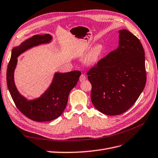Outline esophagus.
<instances>
[{
    "label": "esophagus",
    "mask_w": 158,
    "mask_h": 158,
    "mask_svg": "<svg viewBox=\"0 0 158 158\" xmlns=\"http://www.w3.org/2000/svg\"><path fill=\"white\" fill-rule=\"evenodd\" d=\"M85 79H86V77H85V76L84 74H82L80 76V82H84V81L85 80Z\"/></svg>",
    "instance_id": "obj_1"
}]
</instances>
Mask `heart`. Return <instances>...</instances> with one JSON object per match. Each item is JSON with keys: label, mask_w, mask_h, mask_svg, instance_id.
Returning a JSON list of instances; mask_svg holds the SVG:
<instances>
[{"label": "heart", "mask_w": 158, "mask_h": 158, "mask_svg": "<svg viewBox=\"0 0 158 158\" xmlns=\"http://www.w3.org/2000/svg\"><path fill=\"white\" fill-rule=\"evenodd\" d=\"M104 52V47L98 44L88 52L84 59V63L87 66H94L101 59Z\"/></svg>", "instance_id": "heart-1"}]
</instances>
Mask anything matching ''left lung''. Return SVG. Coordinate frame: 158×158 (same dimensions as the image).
Wrapping results in <instances>:
<instances>
[{
	"mask_svg": "<svg viewBox=\"0 0 158 158\" xmlns=\"http://www.w3.org/2000/svg\"><path fill=\"white\" fill-rule=\"evenodd\" d=\"M118 33V48L88 73L94 107L111 116L130 109L146 82L145 52L140 40L127 30Z\"/></svg>",
	"mask_w": 158,
	"mask_h": 158,
	"instance_id": "8db88e82",
	"label": "left lung"
}]
</instances>
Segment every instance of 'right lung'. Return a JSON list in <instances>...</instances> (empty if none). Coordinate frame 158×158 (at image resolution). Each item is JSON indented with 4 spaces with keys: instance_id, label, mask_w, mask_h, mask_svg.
<instances>
[{
    "instance_id": "right-lung-1",
    "label": "right lung",
    "mask_w": 158,
    "mask_h": 158,
    "mask_svg": "<svg viewBox=\"0 0 158 158\" xmlns=\"http://www.w3.org/2000/svg\"><path fill=\"white\" fill-rule=\"evenodd\" d=\"M52 40L50 34L35 35L14 47L6 72L8 88L17 108L27 117L37 122L51 121L63 113L70 92L77 84L81 75L78 70L63 73L56 72L48 88L40 97L33 99H27L19 92L14 82L17 58L32 47L50 44Z\"/></svg>"
}]
</instances>
